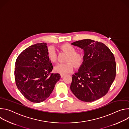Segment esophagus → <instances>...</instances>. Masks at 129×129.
I'll list each match as a JSON object with an SVG mask.
<instances>
[{"mask_svg":"<svg viewBox=\"0 0 129 129\" xmlns=\"http://www.w3.org/2000/svg\"><path fill=\"white\" fill-rule=\"evenodd\" d=\"M64 76H65V75H63V74H61V75H60L61 78H63V77Z\"/></svg>","mask_w":129,"mask_h":129,"instance_id":"esophagus-1","label":"esophagus"}]
</instances>
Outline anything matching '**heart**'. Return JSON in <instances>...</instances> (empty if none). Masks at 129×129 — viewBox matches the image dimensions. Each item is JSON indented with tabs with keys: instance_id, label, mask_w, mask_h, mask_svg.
Masks as SVG:
<instances>
[{
	"instance_id": "1",
	"label": "heart",
	"mask_w": 129,
	"mask_h": 129,
	"mask_svg": "<svg viewBox=\"0 0 129 129\" xmlns=\"http://www.w3.org/2000/svg\"><path fill=\"white\" fill-rule=\"evenodd\" d=\"M60 49L68 54L65 63L58 64L54 67V70L61 74H65L72 72L73 66L76 68H79L84 61L83 55L79 52H76L75 48L69 43H65L60 46ZM48 58L52 63L57 61V54L54 48L49 46L47 50Z\"/></svg>"
}]
</instances>
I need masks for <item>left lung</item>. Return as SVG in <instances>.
Wrapping results in <instances>:
<instances>
[{"mask_svg": "<svg viewBox=\"0 0 129 129\" xmlns=\"http://www.w3.org/2000/svg\"><path fill=\"white\" fill-rule=\"evenodd\" d=\"M84 51V61L78 72L72 75L70 89L80 100L91 102L105 96L116 73L113 53L104 43L84 39L71 43Z\"/></svg>", "mask_w": 129, "mask_h": 129, "instance_id": "left-lung-1", "label": "left lung"}]
</instances>
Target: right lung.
Returning a JSON list of instances; mask_svg holds the SVG:
<instances>
[{"instance_id":"right-lung-1","label":"right lung","mask_w":129,"mask_h":129,"mask_svg":"<svg viewBox=\"0 0 129 129\" xmlns=\"http://www.w3.org/2000/svg\"><path fill=\"white\" fill-rule=\"evenodd\" d=\"M46 43L31 45L24 49L15 62V82L22 95L31 102L46 100L60 80L59 73H51L53 66L47 55Z\"/></svg>"}]
</instances>
